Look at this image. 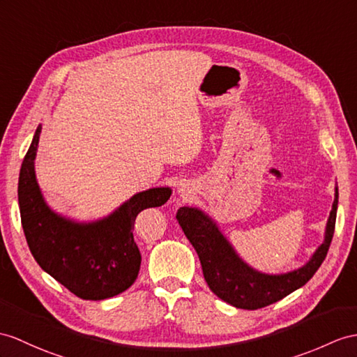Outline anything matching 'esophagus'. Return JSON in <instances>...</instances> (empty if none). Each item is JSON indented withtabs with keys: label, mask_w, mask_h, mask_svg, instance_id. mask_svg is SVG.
Wrapping results in <instances>:
<instances>
[{
	"label": "esophagus",
	"mask_w": 357,
	"mask_h": 357,
	"mask_svg": "<svg viewBox=\"0 0 357 357\" xmlns=\"http://www.w3.org/2000/svg\"><path fill=\"white\" fill-rule=\"evenodd\" d=\"M178 194H180L181 197H188V195L190 194L189 185H180V186H178Z\"/></svg>",
	"instance_id": "34e87169"
}]
</instances>
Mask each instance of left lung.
<instances>
[{"mask_svg": "<svg viewBox=\"0 0 357 357\" xmlns=\"http://www.w3.org/2000/svg\"><path fill=\"white\" fill-rule=\"evenodd\" d=\"M337 195V186H335V199L326 224L323 244L314 251L306 264L280 274H268L250 266L238 255L218 222L199 207H180L177 221L195 248L204 279L216 297L238 309L255 310L297 291L318 271L333 238Z\"/></svg>", "mask_w": 357, "mask_h": 357, "instance_id": "1", "label": "left lung"}]
</instances>
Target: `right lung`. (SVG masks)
<instances>
[{
  "instance_id": "right-lung-1",
  "label": "right lung",
  "mask_w": 357,
  "mask_h": 357,
  "mask_svg": "<svg viewBox=\"0 0 357 357\" xmlns=\"http://www.w3.org/2000/svg\"><path fill=\"white\" fill-rule=\"evenodd\" d=\"M40 130L42 126L34 132L18 183L21 222L31 255L77 297L95 301L115 297L135 283L141 268V251L133 238L136 216L167 203L172 189L142 190L95 221L69 218L48 206L38 183L34 159Z\"/></svg>"
}]
</instances>
